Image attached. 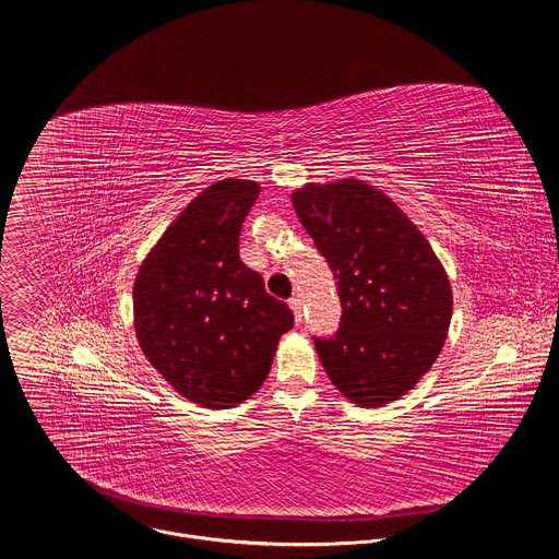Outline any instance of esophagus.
Returning a JSON list of instances; mask_svg holds the SVG:
<instances>
[{"mask_svg":"<svg viewBox=\"0 0 559 559\" xmlns=\"http://www.w3.org/2000/svg\"><path fill=\"white\" fill-rule=\"evenodd\" d=\"M287 302H289V309L294 311L296 323H300V321H302V307H300V298H298V296H294V298H289Z\"/></svg>","mask_w":559,"mask_h":559,"instance_id":"34e87169","label":"esophagus"}]
</instances>
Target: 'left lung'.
Masks as SVG:
<instances>
[{
    "instance_id": "obj_1",
    "label": "left lung",
    "mask_w": 559,
    "mask_h": 559,
    "mask_svg": "<svg viewBox=\"0 0 559 559\" xmlns=\"http://www.w3.org/2000/svg\"><path fill=\"white\" fill-rule=\"evenodd\" d=\"M298 221L336 278L341 330L316 341L332 384L356 407H384L431 369L451 325L444 265L414 221L358 179L292 192Z\"/></svg>"
}]
</instances>
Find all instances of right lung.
<instances>
[{
	"instance_id": "1",
	"label": "right lung",
	"mask_w": 559,
	"mask_h": 559,
	"mask_svg": "<svg viewBox=\"0 0 559 559\" xmlns=\"http://www.w3.org/2000/svg\"><path fill=\"white\" fill-rule=\"evenodd\" d=\"M261 186L223 179L158 236L132 287L134 334L147 362L190 403L229 409L270 373L292 309L238 257V231Z\"/></svg>"
}]
</instances>
